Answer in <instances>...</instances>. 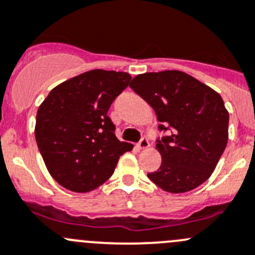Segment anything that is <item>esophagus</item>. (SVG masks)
Masks as SVG:
<instances>
[{"mask_svg":"<svg viewBox=\"0 0 255 255\" xmlns=\"http://www.w3.org/2000/svg\"><path fill=\"white\" fill-rule=\"evenodd\" d=\"M137 147L141 150L147 149V147H149V140H147L146 137H142V139L139 141V144H137Z\"/></svg>","mask_w":255,"mask_h":255,"instance_id":"obj_1","label":"esophagus"}]
</instances>
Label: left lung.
I'll return each instance as SVG.
<instances>
[{"label":"left lung","instance_id":"obj_1","mask_svg":"<svg viewBox=\"0 0 255 255\" xmlns=\"http://www.w3.org/2000/svg\"><path fill=\"white\" fill-rule=\"evenodd\" d=\"M130 87L156 114L161 165L147 174L162 190L173 194L202 185L215 170L228 142L229 113L222 96L195 77L178 70L145 72Z\"/></svg>","mask_w":255,"mask_h":255}]
</instances>
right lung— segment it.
<instances>
[{
    "mask_svg": "<svg viewBox=\"0 0 255 255\" xmlns=\"http://www.w3.org/2000/svg\"><path fill=\"white\" fill-rule=\"evenodd\" d=\"M130 80L128 72L91 70L53 87L38 108V150L50 175L67 190L87 193L100 186L119 157L134 147L115 136L108 116Z\"/></svg>",
    "mask_w": 255,
    "mask_h": 255,
    "instance_id": "1",
    "label": "right lung"
}]
</instances>
